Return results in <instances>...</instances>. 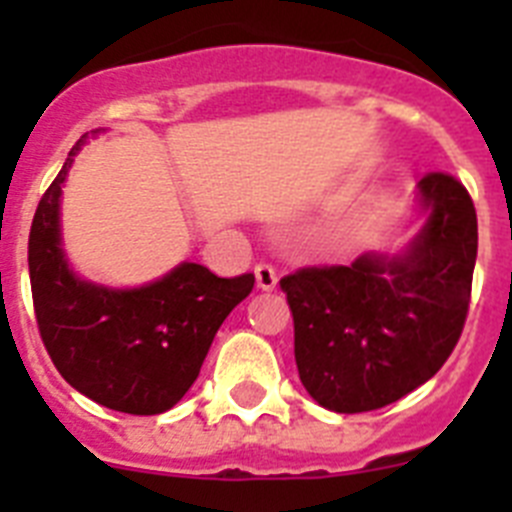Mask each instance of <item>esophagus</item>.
Masks as SVG:
<instances>
[{
  "instance_id": "esophagus-1",
  "label": "esophagus",
  "mask_w": 512,
  "mask_h": 512,
  "mask_svg": "<svg viewBox=\"0 0 512 512\" xmlns=\"http://www.w3.org/2000/svg\"><path fill=\"white\" fill-rule=\"evenodd\" d=\"M253 274H256V284H259V289H264V292H271V289L277 287V271H274V266L269 264H259L256 269H253Z\"/></svg>"
}]
</instances>
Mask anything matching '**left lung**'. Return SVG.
I'll list each match as a JSON object with an SVG mask.
<instances>
[{
    "instance_id": "obj_1",
    "label": "left lung",
    "mask_w": 512,
    "mask_h": 512,
    "mask_svg": "<svg viewBox=\"0 0 512 512\" xmlns=\"http://www.w3.org/2000/svg\"><path fill=\"white\" fill-rule=\"evenodd\" d=\"M418 233L397 253L310 266L279 282L295 318L305 390L333 413L397 402L443 366L461 336L477 261V212L449 174L418 182Z\"/></svg>"
}]
</instances>
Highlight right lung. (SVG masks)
<instances>
[{
	"mask_svg": "<svg viewBox=\"0 0 512 512\" xmlns=\"http://www.w3.org/2000/svg\"><path fill=\"white\" fill-rule=\"evenodd\" d=\"M87 140L89 133L76 140L30 228L27 266L40 338L61 377L89 400L117 413H166L197 379L217 328L251 295L253 274L223 279L182 261L143 287L81 279L63 251L61 194Z\"/></svg>",
	"mask_w": 512,
	"mask_h": 512,
	"instance_id": "right-lung-1",
	"label": "right lung"
}]
</instances>
